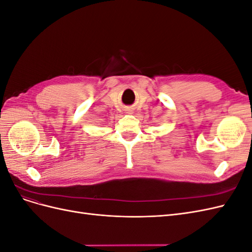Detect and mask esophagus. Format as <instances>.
Wrapping results in <instances>:
<instances>
[{"instance_id": "1", "label": "esophagus", "mask_w": 252, "mask_h": 252, "mask_svg": "<svg viewBox=\"0 0 252 252\" xmlns=\"http://www.w3.org/2000/svg\"><path fill=\"white\" fill-rule=\"evenodd\" d=\"M129 112H130V111H129Z\"/></svg>"}]
</instances>
